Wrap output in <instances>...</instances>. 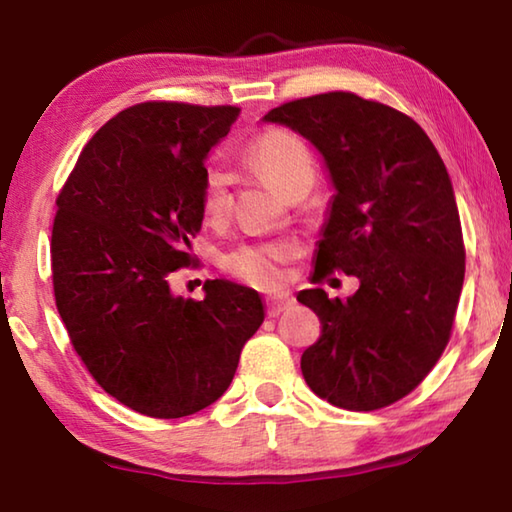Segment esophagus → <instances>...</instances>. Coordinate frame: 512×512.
<instances>
[{"label": "esophagus", "mask_w": 512, "mask_h": 512, "mask_svg": "<svg viewBox=\"0 0 512 512\" xmlns=\"http://www.w3.org/2000/svg\"><path fill=\"white\" fill-rule=\"evenodd\" d=\"M293 300L289 293H277V296H268L266 298V311H268V316H280L284 309H289V307H293Z\"/></svg>", "instance_id": "1"}]
</instances>
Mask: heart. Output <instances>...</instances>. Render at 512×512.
I'll return each mask as SVG.
<instances>
[{
	"label": "heart",
	"mask_w": 512,
	"mask_h": 512,
	"mask_svg": "<svg viewBox=\"0 0 512 512\" xmlns=\"http://www.w3.org/2000/svg\"><path fill=\"white\" fill-rule=\"evenodd\" d=\"M248 160L264 173L277 192L287 194L300 183H314V160L296 135L287 131H266L248 146ZM232 176L214 164L203 176V212L207 219H221L230 207ZM293 255L287 244H244L223 257V268L239 280L259 289H275L284 280V264Z\"/></svg>",
	"instance_id": "heart-1"
}]
</instances>
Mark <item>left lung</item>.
Segmentation results:
<instances>
[{
	"label": "left lung",
	"mask_w": 512,
	"mask_h": 512,
	"mask_svg": "<svg viewBox=\"0 0 512 512\" xmlns=\"http://www.w3.org/2000/svg\"><path fill=\"white\" fill-rule=\"evenodd\" d=\"M305 137L334 196L316 248V277H359L348 300L305 289L320 339L302 352L307 386L348 411L409 395L443 354L465 277L454 187L411 117L352 92L289 101L264 115Z\"/></svg>",
	"instance_id": "left-lung-1"
}]
</instances>
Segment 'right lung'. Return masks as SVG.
<instances>
[{"label":"right lung","mask_w":512,"mask_h":512,"mask_svg":"<svg viewBox=\"0 0 512 512\" xmlns=\"http://www.w3.org/2000/svg\"><path fill=\"white\" fill-rule=\"evenodd\" d=\"M235 106L149 101L85 144L56 201L51 271L58 314L90 375L149 418H185L228 391L244 343L264 323L255 289L207 280L171 291L203 225V176Z\"/></svg>","instance_id":"1"}]
</instances>
